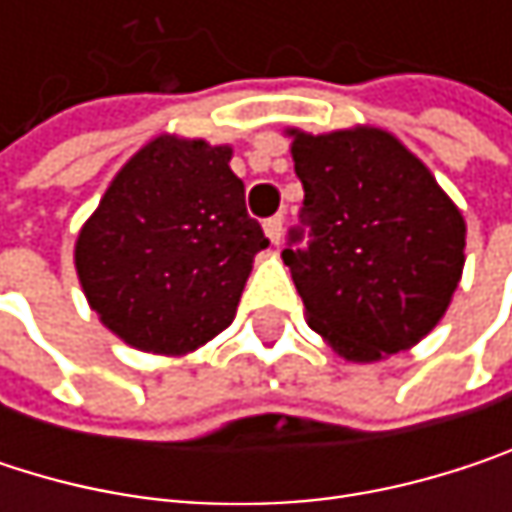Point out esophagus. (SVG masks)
<instances>
[{"instance_id":"esophagus-1","label":"esophagus","mask_w":512,"mask_h":512,"mask_svg":"<svg viewBox=\"0 0 512 512\" xmlns=\"http://www.w3.org/2000/svg\"><path fill=\"white\" fill-rule=\"evenodd\" d=\"M281 225H284L281 216H272V219L263 222V234H266V240H269L272 246H278V240H281Z\"/></svg>"}]
</instances>
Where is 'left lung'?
Instances as JSON below:
<instances>
[{
  "instance_id": "8db88e82",
  "label": "left lung",
  "mask_w": 512,
  "mask_h": 512,
  "mask_svg": "<svg viewBox=\"0 0 512 512\" xmlns=\"http://www.w3.org/2000/svg\"><path fill=\"white\" fill-rule=\"evenodd\" d=\"M302 228L281 257L308 326L347 361L415 347L445 317L465 263V219L430 168L379 127L287 130Z\"/></svg>"
}]
</instances>
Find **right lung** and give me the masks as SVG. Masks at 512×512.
<instances>
[{
	"instance_id": "add662e5",
	"label": "right lung",
	"mask_w": 512,
	"mask_h": 512,
	"mask_svg": "<svg viewBox=\"0 0 512 512\" xmlns=\"http://www.w3.org/2000/svg\"><path fill=\"white\" fill-rule=\"evenodd\" d=\"M231 148L156 136L115 174L76 237V275L124 344L183 356L231 326L269 246L246 213Z\"/></svg>"
}]
</instances>
